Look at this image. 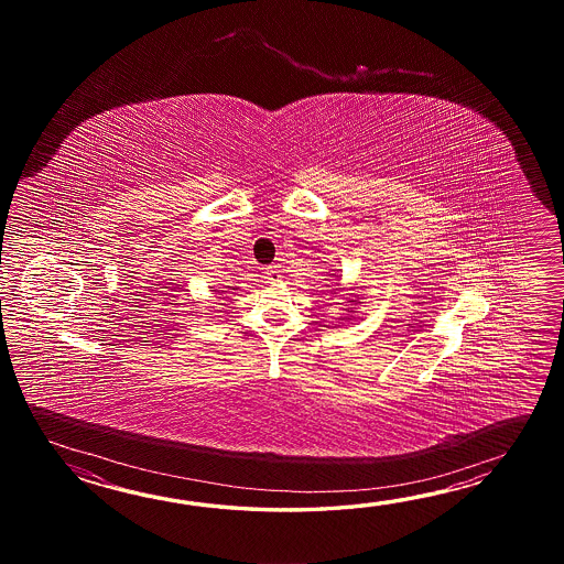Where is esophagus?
Returning a JSON list of instances; mask_svg holds the SVG:
<instances>
[{
    "label": "esophagus",
    "mask_w": 564,
    "mask_h": 564,
    "mask_svg": "<svg viewBox=\"0 0 564 564\" xmlns=\"http://www.w3.org/2000/svg\"><path fill=\"white\" fill-rule=\"evenodd\" d=\"M265 280H268V284H276L280 282V272H278L276 265H270V268H265Z\"/></svg>",
    "instance_id": "obj_1"
}]
</instances>
